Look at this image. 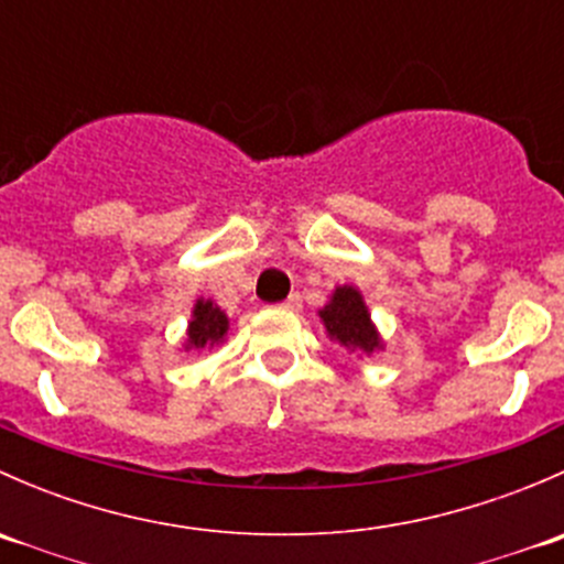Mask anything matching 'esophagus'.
<instances>
[{"instance_id": "esophagus-1", "label": "esophagus", "mask_w": 564, "mask_h": 564, "mask_svg": "<svg viewBox=\"0 0 564 564\" xmlns=\"http://www.w3.org/2000/svg\"><path fill=\"white\" fill-rule=\"evenodd\" d=\"M281 308H286V311H300V308H303V297H300L297 292L289 294V297L281 303Z\"/></svg>"}]
</instances>
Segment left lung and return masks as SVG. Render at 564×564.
<instances>
[{"instance_id":"left-lung-1","label":"left lung","mask_w":564,"mask_h":564,"mask_svg":"<svg viewBox=\"0 0 564 564\" xmlns=\"http://www.w3.org/2000/svg\"><path fill=\"white\" fill-rule=\"evenodd\" d=\"M318 316H322L329 338L338 340L346 349L371 355L373 349L382 346L377 327L371 324V314L362 303V294L355 286L335 289L333 300L318 311Z\"/></svg>"}]
</instances>
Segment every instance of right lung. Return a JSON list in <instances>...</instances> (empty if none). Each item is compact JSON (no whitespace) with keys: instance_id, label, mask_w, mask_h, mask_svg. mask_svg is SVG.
I'll list each match as a JSON object with an SVG mask.
<instances>
[{"instance_id":"add662e5","label":"right lung","mask_w":564,"mask_h":564,"mask_svg":"<svg viewBox=\"0 0 564 564\" xmlns=\"http://www.w3.org/2000/svg\"><path fill=\"white\" fill-rule=\"evenodd\" d=\"M229 329V318L224 311L213 303V300H198L193 308L191 327H187V346L185 349H204V346H215L226 338Z\"/></svg>"}]
</instances>
